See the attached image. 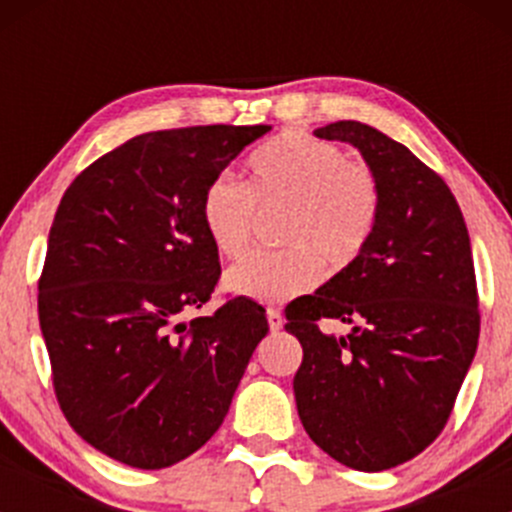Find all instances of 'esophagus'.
Segmentation results:
<instances>
[{"label":"esophagus","instance_id":"1","mask_svg":"<svg viewBox=\"0 0 512 512\" xmlns=\"http://www.w3.org/2000/svg\"><path fill=\"white\" fill-rule=\"evenodd\" d=\"M267 324H270L272 332H280L282 324H285V319H282L280 309H267Z\"/></svg>","mask_w":512,"mask_h":512}]
</instances>
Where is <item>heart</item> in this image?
Masks as SVG:
<instances>
[{"label":"heart","instance_id":"1","mask_svg":"<svg viewBox=\"0 0 512 512\" xmlns=\"http://www.w3.org/2000/svg\"><path fill=\"white\" fill-rule=\"evenodd\" d=\"M250 183L215 175L200 200V220L215 250L240 255L250 242L257 205L285 208L282 250H255L227 270L230 292L262 304H282L332 270L354 265L381 220V185L374 170L334 143L309 133H285L250 160Z\"/></svg>","mask_w":512,"mask_h":512}]
</instances>
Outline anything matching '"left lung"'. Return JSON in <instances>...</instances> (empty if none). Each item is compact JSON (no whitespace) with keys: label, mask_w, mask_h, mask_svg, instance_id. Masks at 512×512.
Here are the masks:
<instances>
[{"label":"left lung","mask_w":512,"mask_h":512,"mask_svg":"<svg viewBox=\"0 0 512 512\" xmlns=\"http://www.w3.org/2000/svg\"><path fill=\"white\" fill-rule=\"evenodd\" d=\"M314 136L359 148L381 185L374 240L314 294L287 304L302 344L304 431L354 471H386L441 436L476 356L480 309L466 220L451 188L406 146L359 121ZM322 318L353 324L324 335Z\"/></svg>","instance_id":"8db88e82"}]
</instances>
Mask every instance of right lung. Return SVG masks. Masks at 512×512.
Here are the masks:
<instances>
[{"label": "right lung", "instance_id": "right-lung-1", "mask_svg": "<svg viewBox=\"0 0 512 512\" xmlns=\"http://www.w3.org/2000/svg\"><path fill=\"white\" fill-rule=\"evenodd\" d=\"M270 126L141 133L81 170L49 230L39 324L69 426L96 451L158 471L210 441L267 327L225 297L210 317L220 257L200 200Z\"/></svg>", "mask_w": 512, "mask_h": 512}]
</instances>
